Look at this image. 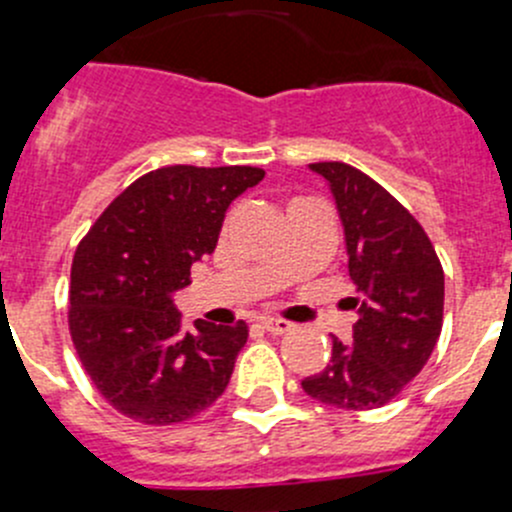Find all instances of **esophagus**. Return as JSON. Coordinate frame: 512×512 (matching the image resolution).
Segmentation results:
<instances>
[{
  "instance_id": "esophagus-1",
  "label": "esophagus",
  "mask_w": 512,
  "mask_h": 512,
  "mask_svg": "<svg viewBox=\"0 0 512 512\" xmlns=\"http://www.w3.org/2000/svg\"><path fill=\"white\" fill-rule=\"evenodd\" d=\"M294 324L292 322H285V319H267V322H262V329L270 334H275V337H282V334L292 332Z\"/></svg>"
}]
</instances>
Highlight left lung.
Instances as JSON below:
<instances>
[{"label":"left lung","instance_id":"left-lung-1","mask_svg":"<svg viewBox=\"0 0 512 512\" xmlns=\"http://www.w3.org/2000/svg\"><path fill=\"white\" fill-rule=\"evenodd\" d=\"M309 168L332 190L361 297H349L359 314L352 342L332 337V359L302 389L337 409H379L426 366L441 337V260L414 215L369 175L339 160Z\"/></svg>","mask_w":512,"mask_h":512}]
</instances>
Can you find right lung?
<instances>
[{"mask_svg": "<svg viewBox=\"0 0 512 512\" xmlns=\"http://www.w3.org/2000/svg\"><path fill=\"white\" fill-rule=\"evenodd\" d=\"M265 178L252 165H168L128 185L79 242L69 332L86 374L118 414L148 426L188 421L227 389L247 324L198 319L183 332L173 294L218 245L237 195Z\"/></svg>", "mask_w": 512, "mask_h": 512, "instance_id": "obj_1", "label": "right lung"}]
</instances>
